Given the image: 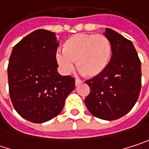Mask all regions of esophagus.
<instances>
[{"label":"esophagus","mask_w":149,"mask_h":149,"mask_svg":"<svg viewBox=\"0 0 149 149\" xmlns=\"http://www.w3.org/2000/svg\"><path fill=\"white\" fill-rule=\"evenodd\" d=\"M82 83H83V81H81V80H79V79H76V80H75V84H76V86L81 84Z\"/></svg>","instance_id":"34e87169"}]
</instances>
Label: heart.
<instances>
[{"mask_svg":"<svg viewBox=\"0 0 149 149\" xmlns=\"http://www.w3.org/2000/svg\"><path fill=\"white\" fill-rule=\"evenodd\" d=\"M113 45L109 38L102 34L77 33L63 44V52H57L55 59L61 71L66 74L74 69L84 77H94L102 74L109 65Z\"/></svg>","mask_w":149,"mask_h":149,"instance_id":"1","label":"heart"}]
</instances>
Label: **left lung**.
Returning a JSON list of instances; mask_svg holds the SVG:
<instances>
[{
	"mask_svg": "<svg viewBox=\"0 0 149 149\" xmlns=\"http://www.w3.org/2000/svg\"><path fill=\"white\" fill-rule=\"evenodd\" d=\"M104 36L113 45L112 59L102 74L85 81L91 92L84 104L94 116L112 121L131 110L141 87V61L133 43L106 28Z\"/></svg>",
	"mask_w": 149,
	"mask_h": 149,
	"instance_id": "8db88e82",
	"label": "left lung"
}]
</instances>
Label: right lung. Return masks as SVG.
Listing matches in <instances>:
<instances>
[{"label": "right lung", "instance_id": "add662e5", "mask_svg": "<svg viewBox=\"0 0 149 149\" xmlns=\"http://www.w3.org/2000/svg\"><path fill=\"white\" fill-rule=\"evenodd\" d=\"M55 33L39 29L14 46L8 66L9 95L17 113L27 121L42 123L58 116L75 79L58 72Z\"/></svg>", "mask_w": 149, "mask_h": 149}]
</instances>
